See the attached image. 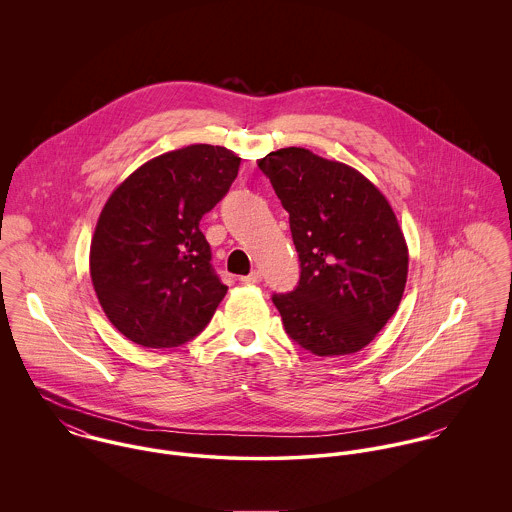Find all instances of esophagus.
<instances>
[{"label":"esophagus","mask_w":512,"mask_h":512,"mask_svg":"<svg viewBox=\"0 0 512 512\" xmlns=\"http://www.w3.org/2000/svg\"><path fill=\"white\" fill-rule=\"evenodd\" d=\"M240 282H242V284H246V286H254V284H260V282H262V274H260L258 270H254V272H250L248 276L240 278Z\"/></svg>","instance_id":"esophagus-1"}]
</instances>
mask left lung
Returning a JSON list of instances; mask_svg holds the SVG:
<instances>
[{"instance_id":"8db88e82","label":"left lung","mask_w":512,"mask_h":512,"mask_svg":"<svg viewBox=\"0 0 512 512\" xmlns=\"http://www.w3.org/2000/svg\"><path fill=\"white\" fill-rule=\"evenodd\" d=\"M282 207L299 258V282L274 293L286 333L317 355L366 347L400 305L408 248L384 195L357 169L303 147L258 159Z\"/></svg>"}]
</instances>
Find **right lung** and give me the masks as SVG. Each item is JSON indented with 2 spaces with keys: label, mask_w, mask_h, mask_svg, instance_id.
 <instances>
[{
  "label": "right lung",
  "mask_w": 512,
  "mask_h": 512,
  "mask_svg": "<svg viewBox=\"0 0 512 512\" xmlns=\"http://www.w3.org/2000/svg\"><path fill=\"white\" fill-rule=\"evenodd\" d=\"M240 157L209 144L163 153L108 199L90 244V276L110 323L136 345L195 339L226 295L201 219L228 193Z\"/></svg>",
  "instance_id": "add662e5"
}]
</instances>
